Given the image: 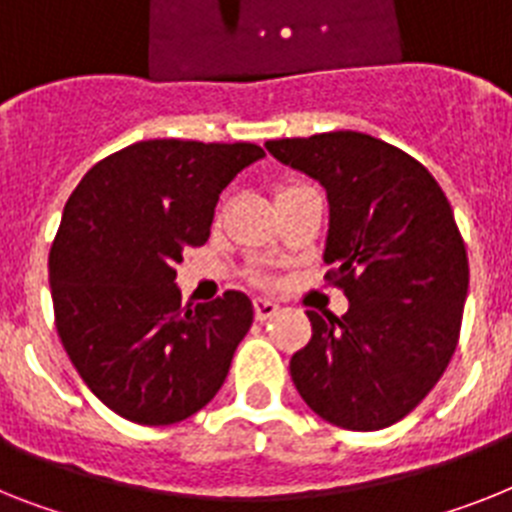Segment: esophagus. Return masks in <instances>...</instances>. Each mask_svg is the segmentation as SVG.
<instances>
[{"label": "esophagus", "mask_w": 512, "mask_h": 512, "mask_svg": "<svg viewBox=\"0 0 512 512\" xmlns=\"http://www.w3.org/2000/svg\"><path fill=\"white\" fill-rule=\"evenodd\" d=\"M278 304L276 302H270V299H255V317L260 322L270 320L273 315H278Z\"/></svg>", "instance_id": "1"}]
</instances>
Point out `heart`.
Instances as JSON below:
<instances>
[{
  "mask_svg": "<svg viewBox=\"0 0 512 512\" xmlns=\"http://www.w3.org/2000/svg\"><path fill=\"white\" fill-rule=\"evenodd\" d=\"M294 187H302V184H286V187H281V190H278V195H283V192L294 190Z\"/></svg>",
  "mask_w": 512,
  "mask_h": 512,
  "instance_id": "obj_1",
  "label": "heart"
}]
</instances>
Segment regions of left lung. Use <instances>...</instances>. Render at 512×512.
Returning <instances> with one entry per match:
<instances>
[{"mask_svg": "<svg viewBox=\"0 0 512 512\" xmlns=\"http://www.w3.org/2000/svg\"><path fill=\"white\" fill-rule=\"evenodd\" d=\"M281 163L325 187V281L349 312H307L312 338L291 356L309 409L354 432L390 427L435 388L461 333L468 257L448 197L422 163L362 132L268 140Z\"/></svg>", "mask_w": 512, "mask_h": 512, "instance_id": "1", "label": "left lung"}]
</instances>
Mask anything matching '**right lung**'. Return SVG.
<instances>
[{
    "mask_svg": "<svg viewBox=\"0 0 512 512\" xmlns=\"http://www.w3.org/2000/svg\"><path fill=\"white\" fill-rule=\"evenodd\" d=\"M255 143L143 140L98 161L49 252L54 322L98 401L166 427L213 401L249 325L242 291L182 307L176 263L208 242L218 195L263 158Z\"/></svg>",
    "mask_w": 512,
    "mask_h": 512,
    "instance_id": "add662e5",
    "label": "right lung"
}]
</instances>
